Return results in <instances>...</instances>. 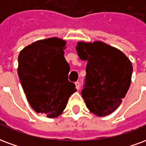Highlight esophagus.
I'll return each mask as SVG.
<instances>
[{"mask_svg":"<svg viewBox=\"0 0 146 146\" xmlns=\"http://www.w3.org/2000/svg\"><path fill=\"white\" fill-rule=\"evenodd\" d=\"M75 88L78 90L79 89V88H80V84H79V82H75Z\"/></svg>","mask_w":146,"mask_h":146,"instance_id":"1","label":"esophagus"}]
</instances>
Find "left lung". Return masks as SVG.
I'll return each instance as SVG.
<instances>
[{"instance_id":"1","label":"left lung","mask_w":146,"mask_h":146,"mask_svg":"<svg viewBox=\"0 0 146 146\" xmlns=\"http://www.w3.org/2000/svg\"><path fill=\"white\" fill-rule=\"evenodd\" d=\"M75 49L81 60L87 62L82 91L86 107L97 117L109 115L129 89L132 64L122 51L102 41H79Z\"/></svg>"}]
</instances>
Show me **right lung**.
<instances>
[{
  "label": "right lung",
  "mask_w": 146,
  "mask_h": 146,
  "mask_svg": "<svg viewBox=\"0 0 146 146\" xmlns=\"http://www.w3.org/2000/svg\"><path fill=\"white\" fill-rule=\"evenodd\" d=\"M65 49L66 40L52 37L35 41L19 53L18 74L26 99L36 112L46 117L60 116L77 91L68 79Z\"/></svg>",
  "instance_id": "1"
}]
</instances>
